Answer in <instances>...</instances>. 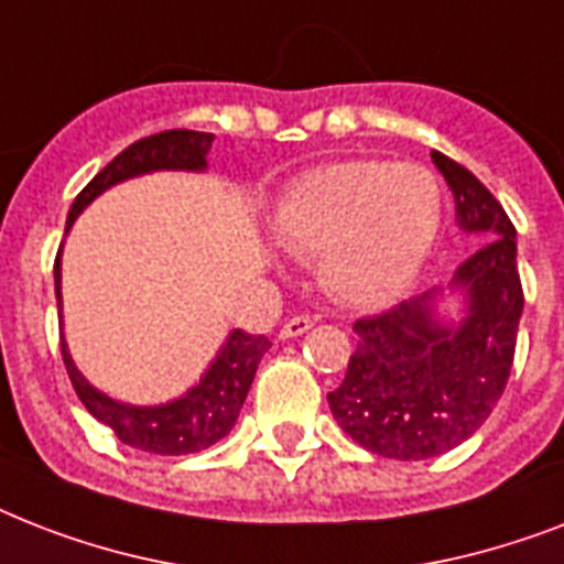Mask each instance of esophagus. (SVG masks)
I'll use <instances>...</instances> for the list:
<instances>
[{
	"label": "esophagus",
	"mask_w": 564,
	"mask_h": 564,
	"mask_svg": "<svg viewBox=\"0 0 564 564\" xmlns=\"http://www.w3.org/2000/svg\"><path fill=\"white\" fill-rule=\"evenodd\" d=\"M310 327H313V318H310V316L286 318V322H283V327H281V339H292V336L307 334Z\"/></svg>",
	"instance_id": "34e87169"
}]
</instances>
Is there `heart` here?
I'll return each instance as SVG.
<instances>
[{
  "label": "heart",
  "mask_w": 564,
  "mask_h": 564,
  "mask_svg": "<svg viewBox=\"0 0 564 564\" xmlns=\"http://www.w3.org/2000/svg\"><path fill=\"white\" fill-rule=\"evenodd\" d=\"M274 242L318 257L325 290L348 307H383L424 272L442 189L419 163L339 161L292 181L269 219Z\"/></svg>",
  "instance_id": "1"
}]
</instances>
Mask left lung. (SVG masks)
I'll list each match as a JSON object with an SVG mask.
<instances>
[{"mask_svg":"<svg viewBox=\"0 0 564 564\" xmlns=\"http://www.w3.org/2000/svg\"><path fill=\"white\" fill-rule=\"evenodd\" d=\"M454 193L456 225L480 246L456 269L463 295L454 322L438 316V290L360 318L357 351L327 394L336 424L371 454L430 459L471 438L507 389L524 290L516 225L471 172L433 152Z\"/></svg>","mask_w":564,"mask_h":564,"instance_id":"left-lung-1","label":"left lung"}]
</instances>
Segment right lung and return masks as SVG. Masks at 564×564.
<instances>
[{
    "label": "right lung",
    "instance_id": "1",
    "mask_svg": "<svg viewBox=\"0 0 564 564\" xmlns=\"http://www.w3.org/2000/svg\"><path fill=\"white\" fill-rule=\"evenodd\" d=\"M213 145V134L204 131H161V134L143 137L134 145H128L126 152H119L96 178L75 195L69 216H66V230L73 228L78 213L99 198L105 189H110L119 181L137 178V175H149V172L161 170H184V172H202L207 170V152ZM55 295L57 310H61V251L55 260ZM272 348L265 336L246 334V330H230L225 345L210 362V369L204 371L202 380L187 389V392L170 403H158V406H134V403H122L99 392L96 386L87 383V377L75 369L69 348H66L64 336H61V354H64L66 375L73 380L75 394L82 398L93 419L108 424L119 436V442L137 447V451H149V454L161 456H184L198 454L204 447L216 445L219 438L230 433L237 424L239 410L246 403V394L254 380L257 362L263 360V354Z\"/></svg>",
    "mask_w": 564,
    "mask_h": 564
}]
</instances>
